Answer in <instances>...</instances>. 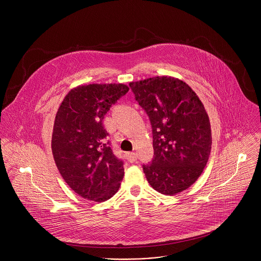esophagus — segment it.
Segmentation results:
<instances>
[{
    "label": "esophagus",
    "mask_w": 261,
    "mask_h": 261,
    "mask_svg": "<svg viewBox=\"0 0 261 261\" xmlns=\"http://www.w3.org/2000/svg\"><path fill=\"white\" fill-rule=\"evenodd\" d=\"M126 157H127V160L129 162H135L136 159H137V156H136L135 153H127Z\"/></svg>",
    "instance_id": "1"
}]
</instances>
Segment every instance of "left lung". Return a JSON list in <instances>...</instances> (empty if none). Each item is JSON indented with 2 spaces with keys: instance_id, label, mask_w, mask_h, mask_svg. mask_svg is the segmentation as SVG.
I'll use <instances>...</instances> for the list:
<instances>
[{
  "instance_id": "left-lung-1",
  "label": "left lung",
  "mask_w": 261,
  "mask_h": 261,
  "mask_svg": "<svg viewBox=\"0 0 261 261\" xmlns=\"http://www.w3.org/2000/svg\"><path fill=\"white\" fill-rule=\"evenodd\" d=\"M153 129L154 159L143 165L152 187L175 195L202 173L212 148V130L204 106L185 82L155 76L129 84Z\"/></svg>"
}]
</instances>
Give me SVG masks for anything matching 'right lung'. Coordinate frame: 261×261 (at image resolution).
<instances>
[{"mask_svg":"<svg viewBox=\"0 0 261 261\" xmlns=\"http://www.w3.org/2000/svg\"><path fill=\"white\" fill-rule=\"evenodd\" d=\"M129 91L124 84L73 88L57 111L51 137L56 165L69 187L88 200L102 202L119 190L123 162L106 142L104 116Z\"/></svg>","mask_w":261,"mask_h":261,"instance_id":"right-lung-1","label":"right lung"}]
</instances>
